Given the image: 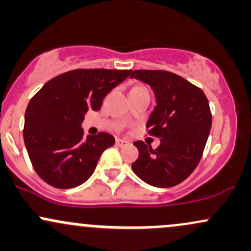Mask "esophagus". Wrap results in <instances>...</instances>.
<instances>
[{
	"mask_svg": "<svg viewBox=\"0 0 251 251\" xmlns=\"http://www.w3.org/2000/svg\"><path fill=\"white\" fill-rule=\"evenodd\" d=\"M128 140H125V139H120V138H118L117 139V145L120 146V148H123V146H126L128 145Z\"/></svg>",
	"mask_w": 251,
	"mask_h": 251,
	"instance_id": "obj_1",
	"label": "esophagus"
}]
</instances>
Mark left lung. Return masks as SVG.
Here are the masks:
<instances>
[{
	"instance_id": "obj_1",
	"label": "left lung",
	"mask_w": 251,
	"mask_h": 251,
	"mask_svg": "<svg viewBox=\"0 0 251 251\" xmlns=\"http://www.w3.org/2000/svg\"><path fill=\"white\" fill-rule=\"evenodd\" d=\"M129 77L153 91L157 105L146 127L149 134L162 138L155 150L140 140L133 144L139 157L132 170L150 185L172 188L200 163L212 125L209 101L201 88L171 72L134 71Z\"/></svg>"
}]
</instances>
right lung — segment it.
Here are the masks:
<instances>
[{
	"label": "right lung",
	"instance_id": "add662e5",
	"mask_svg": "<svg viewBox=\"0 0 251 251\" xmlns=\"http://www.w3.org/2000/svg\"><path fill=\"white\" fill-rule=\"evenodd\" d=\"M132 71L75 70L50 80L31 98L25 114L24 139L36 174L57 189L81 185L98 160L116 143L101 132L83 139L88 109L99 111L109 92Z\"/></svg>",
	"mask_w": 251,
	"mask_h": 251
}]
</instances>
